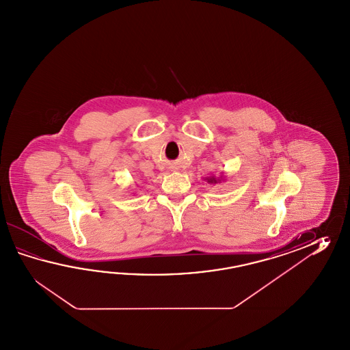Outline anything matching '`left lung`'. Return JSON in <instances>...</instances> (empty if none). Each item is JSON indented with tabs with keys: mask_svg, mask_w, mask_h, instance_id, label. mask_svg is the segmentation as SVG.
Here are the masks:
<instances>
[{
	"mask_svg": "<svg viewBox=\"0 0 350 350\" xmlns=\"http://www.w3.org/2000/svg\"><path fill=\"white\" fill-rule=\"evenodd\" d=\"M205 180L208 181V184H220L221 181H224L225 180V176L224 175H221V176H214V175H211V176H208V178H205Z\"/></svg>",
	"mask_w": 350,
	"mask_h": 350,
	"instance_id": "left-lung-1",
	"label": "left lung"
}]
</instances>
